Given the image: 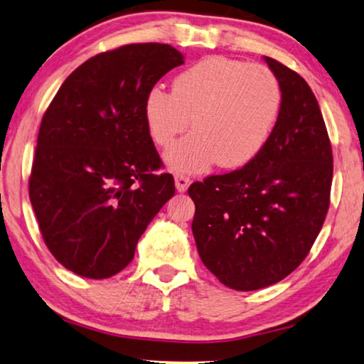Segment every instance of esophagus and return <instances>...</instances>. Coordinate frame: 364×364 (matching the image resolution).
Listing matches in <instances>:
<instances>
[{
  "mask_svg": "<svg viewBox=\"0 0 364 364\" xmlns=\"http://www.w3.org/2000/svg\"><path fill=\"white\" fill-rule=\"evenodd\" d=\"M174 181H176L177 192H186L190 183H192V178L187 177L186 174H181V172H176Z\"/></svg>",
  "mask_w": 364,
  "mask_h": 364,
  "instance_id": "obj_1",
  "label": "esophagus"
}]
</instances>
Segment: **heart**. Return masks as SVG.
<instances>
[{
    "label": "heart",
    "instance_id": "obj_1",
    "mask_svg": "<svg viewBox=\"0 0 364 364\" xmlns=\"http://www.w3.org/2000/svg\"><path fill=\"white\" fill-rule=\"evenodd\" d=\"M282 105L279 82L261 64L210 56L190 65L172 82V92L154 85L143 103L153 141L171 146L166 163L182 172H200L216 161L221 168L247 164L263 150Z\"/></svg>",
    "mask_w": 364,
    "mask_h": 364
}]
</instances>
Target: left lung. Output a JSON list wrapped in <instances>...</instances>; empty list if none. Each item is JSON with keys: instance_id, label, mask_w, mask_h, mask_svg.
<instances>
[{"instance_id": "8db88e82", "label": "left lung", "mask_w": 364, "mask_h": 364, "mask_svg": "<svg viewBox=\"0 0 364 364\" xmlns=\"http://www.w3.org/2000/svg\"><path fill=\"white\" fill-rule=\"evenodd\" d=\"M282 105L263 150L243 168L193 182V237L229 289L272 285L306 258L331 203L332 148L318 100L295 70L264 58Z\"/></svg>"}]
</instances>
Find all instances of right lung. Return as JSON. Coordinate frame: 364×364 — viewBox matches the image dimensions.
<instances>
[{
  "label": "right lung",
  "instance_id": "right-lung-1",
  "mask_svg": "<svg viewBox=\"0 0 364 364\" xmlns=\"http://www.w3.org/2000/svg\"><path fill=\"white\" fill-rule=\"evenodd\" d=\"M183 64L174 46L132 43L100 53L59 88L40 124L28 196L51 255L87 279L134 259L146 225L176 193L148 132L143 103Z\"/></svg>",
  "mask_w": 364,
  "mask_h": 364
}]
</instances>
